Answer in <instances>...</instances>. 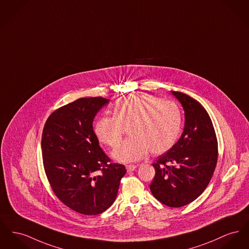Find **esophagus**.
Returning <instances> with one entry per match:
<instances>
[{
    "label": "esophagus",
    "instance_id": "1",
    "mask_svg": "<svg viewBox=\"0 0 249 249\" xmlns=\"http://www.w3.org/2000/svg\"><path fill=\"white\" fill-rule=\"evenodd\" d=\"M136 167H137L136 164H127V165H126V168H127L128 172H132L133 170H135Z\"/></svg>",
    "mask_w": 249,
    "mask_h": 249
}]
</instances>
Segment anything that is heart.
Wrapping results in <instances>:
<instances>
[{
	"label": "heart",
	"instance_id": "obj_1",
	"mask_svg": "<svg viewBox=\"0 0 249 249\" xmlns=\"http://www.w3.org/2000/svg\"><path fill=\"white\" fill-rule=\"evenodd\" d=\"M114 116H103L95 124L99 140L109 146H117L129 129L131 135L113 152L120 161L144 158L167 151L175 144L180 131L181 115L178 105L147 94H131L117 101Z\"/></svg>",
	"mask_w": 249,
	"mask_h": 249
}]
</instances>
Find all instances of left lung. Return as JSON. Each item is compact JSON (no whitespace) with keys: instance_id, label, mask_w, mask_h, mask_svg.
Returning a JSON list of instances; mask_svg holds the SVG:
<instances>
[{"instance_id":"8db88e82","label":"left lung","mask_w":249,"mask_h":249,"mask_svg":"<svg viewBox=\"0 0 249 249\" xmlns=\"http://www.w3.org/2000/svg\"><path fill=\"white\" fill-rule=\"evenodd\" d=\"M184 110L185 125L178 141L152 163L155 176L149 185L162 204L178 208L196 199L213 175L218 143L204 107L189 96L172 91Z\"/></svg>"}]
</instances>
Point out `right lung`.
<instances>
[{
	"instance_id": "obj_1",
	"label": "right lung",
	"mask_w": 249,
	"mask_h": 249,
	"mask_svg": "<svg viewBox=\"0 0 249 249\" xmlns=\"http://www.w3.org/2000/svg\"><path fill=\"white\" fill-rule=\"evenodd\" d=\"M109 100L81 98L53 111L45 122L41 148L45 174L59 200L75 212L96 215L114 203L123 164L100 146L93 119Z\"/></svg>"
}]
</instances>
